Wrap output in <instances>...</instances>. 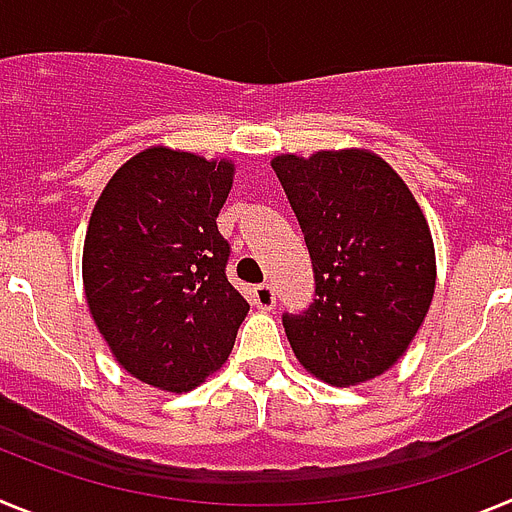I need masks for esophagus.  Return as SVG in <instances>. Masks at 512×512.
<instances>
[{
  "label": "esophagus",
  "mask_w": 512,
  "mask_h": 512,
  "mask_svg": "<svg viewBox=\"0 0 512 512\" xmlns=\"http://www.w3.org/2000/svg\"><path fill=\"white\" fill-rule=\"evenodd\" d=\"M251 302H253V307H259V310L269 312L277 307V292H274V287H271V284H259V287H253Z\"/></svg>",
  "instance_id": "1"
}]
</instances>
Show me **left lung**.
Here are the masks:
<instances>
[{"instance_id": "left-lung-1", "label": "left lung", "mask_w": 512, "mask_h": 512, "mask_svg": "<svg viewBox=\"0 0 512 512\" xmlns=\"http://www.w3.org/2000/svg\"><path fill=\"white\" fill-rule=\"evenodd\" d=\"M305 233L315 295L284 315L297 361L333 387L379 377L423 325L436 292L428 220L408 184L366 148L271 158Z\"/></svg>"}]
</instances>
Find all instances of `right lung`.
<instances>
[{
    "label": "right lung",
    "instance_id": "1",
    "mask_svg": "<svg viewBox=\"0 0 512 512\" xmlns=\"http://www.w3.org/2000/svg\"><path fill=\"white\" fill-rule=\"evenodd\" d=\"M233 176L228 158L151 146L112 174L89 217L81 277L92 320L117 364L156 390L205 382L248 315L217 230Z\"/></svg>",
    "mask_w": 512,
    "mask_h": 512
}]
</instances>
